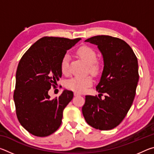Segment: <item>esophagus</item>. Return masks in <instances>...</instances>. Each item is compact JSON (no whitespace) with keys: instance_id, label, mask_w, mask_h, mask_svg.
<instances>
[{"instance_id":"obj_1","label":"esophagus","mask_w":154,"mask_h":154,"mask_svg":"<svg viewBox=\"0 0 154 154\" xmlns=\"http://www.w3.org/2000/svg\"><path fill=\"white\" fill-rule=\"evenodd\" d=\"M74 96H80V94L77 93V92H74Z\"/></svg>"}]
</instances>
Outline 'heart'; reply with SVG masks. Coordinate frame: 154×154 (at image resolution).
<instances>
[{"label":"heart","instance_id":"b5f03b06","mask_svg":"<svg viewBox=\"0 0 154 154\" xmlns=\"http://www.w3.org/2000/svg\"><path fill=\"white\" fill-rule=\"evenodd\" d=\"M77 53L85 63L88 65V71L91 74L96 76L100 72V65L96 62L97 55L95 50L88 46H82L78 49ZM70 56L66 54L60 62V69L63 74L69 72ZM92 84V79L90 76L83 77H73L66 83V88L77 92H83Z\"/></svg>","mask_w":154,"mask_h":154}]
</instances>
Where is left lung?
<instances>
[{
	"label": "left lung",
	"instance_id": "8db88e82",
	"mask_svg": "<svg viewBox=\"0 0 154 154\" xmlns=\"http://www.w3.org/2000/svg\"><path fill=\"white\" fill-rule=\"evenodd\" d=\"M85 42L96 45L103 56V71L96 88L99 94L105 96V99L85 96L83 116L96 129H113L123 120L133 103L139 78L137 58L120 38L99 35Z\"/></svg>",
	"mask_w": 154,
	"mask_h": 154
}]
</instances>
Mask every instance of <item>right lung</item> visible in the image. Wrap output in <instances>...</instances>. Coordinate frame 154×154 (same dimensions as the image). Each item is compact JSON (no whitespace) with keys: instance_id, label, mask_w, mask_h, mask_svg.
<instances>
[{"instance_id":"obj_1","label":"right lung","mask_w":154,"mask_h":154,"mask_svg":"<svg viewBox=\"0 0 154 154\" xmlns=\"http://www.w3.org/2000/svg\"><path fill=\"white\" fill-rule=\"evenodd\" d=\"M80 40L45 36L36 41L21 58L14 99L18 120L30 134L49 136L61 125L63 110L73 98V92L64 90L59 97L52 99L48 92L62 77L63 56Z\"/></svg>"}]
</instances>
